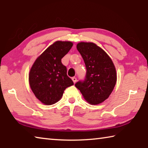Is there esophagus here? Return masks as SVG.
<instances>
[{
	"mask_svg": "<svg viewBox=\"0 0 148 148\" xmlns=\"http://www.w3.org/2000/svg\"><path fill=\"white\" fill-rule=\"evenodd\" d=\"M72 81H73V82H74V84H75V83H76V80H77V79H76V77H72Z\"/></svg>",
	"mask_w": 148,
	"mask_h": 148,
	"instance_id": "esophagus-1",
	"label": "esophagus"
}]
</instances>
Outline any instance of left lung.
Returning a JSON list of instances; mask_svg holds the SVG:
<instances>
[{"instance_id":"left-lung-1","label":"left lung","mask_w":148,"mask_h":148,"mask_svg":"<svg viewBox=\"0 0 148 148\" xmlns=\"http://www.w3.org/2000/svg\"><path fill=\"white\" fill-rule=\"evenodd\" d=\"M76 47L87 73L84 81L77 82L75 86L89 104H101L108 98L116 86V67L108 55L95 43L82 42Z\"/></svg>"}]
</instances>
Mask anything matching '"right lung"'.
<instances>
[{
  "label": "right lung",
  "mask_w": 148,
  "mask_h": 148,
  "mask_svg": "<svg viewBox=\"0 0 148 148\" xmlns=\"http://www.w3.org/2000/svg\"><path fill=\"white\" fill-rule=\"evenodd\" d=\"M73 46L69 41H56L35 60L29 74V82L35 97L45 105H51L62 98L66 87L74 85L67 76L61 59Z\"/></svg>",
  "instance_id": "add662e5"
}]
</instances>
